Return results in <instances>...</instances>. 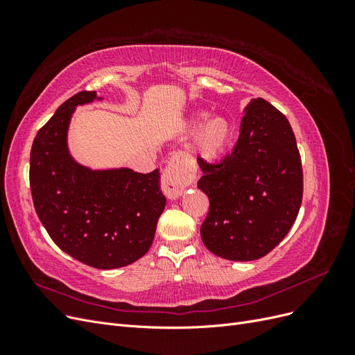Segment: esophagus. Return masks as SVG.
Masks as SVG:
<instances>
[{
	"mask_svg": "<svg viewBox=\"0 0 355 355\" xmlns=\"http://www.w3.org/2000/svg\"><path fill=\"white\" fill-rule=\"evenodd\" d=\"M192 175L184 166L179 157H173L167 167L164 168L163 179H161V188H163L164 196L168 200H178L184 189L191 184Z\"/></svg>",
	"mask_w": 355,
	"mask_h": 355,
	"instance_id": "34e87169",
	"label": "esophagus"
}]
</instances>
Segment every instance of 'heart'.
Here are the masks:
<instances>
[{
	"label": "heart",
	"mask_w": 355,
	"mask_h": 355,
	"mask_svg": "<svg viewBox=\"0 0 355 355\" xmlns=\"http://www.w3.org/2000/svg\"><path fill=\"white\" fill-rule=\"evenodd\" d=\"M206 116V114L197 116L188 130L189 136L196 135L194 157L200 166H209L219 161L227 154L234 139V125L228 118L216 115L202 124Z\"/></svg>",
	"instance_id": "b5f03b06"
}]
</instances>
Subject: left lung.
<instances>
[{
    "label": "left lung",
    "instance_id": "1",
    "mask_svg": "<svg viewBox=\"0 0 355 355\" xmlns=\"http://www.w3.org/2000/svg\"><path fill=\"white\" fill-rule=\"evenodd\" d=\"M243 112L232 153L219 164L200 166L197 184L210 201L200 230L204 245L237 262L259 259L280 244L296 220L304 191L287 118L261 98Z\"/></svg>",
    "mask_w": 355,
    "mask_h": 355
}]
</instances>
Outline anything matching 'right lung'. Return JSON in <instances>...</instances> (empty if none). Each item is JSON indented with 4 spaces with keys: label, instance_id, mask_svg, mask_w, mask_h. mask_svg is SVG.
<instances>
[{
    "label": "right lung",
    "instance_id": "1",
    "mask_svg": "<svg viewBox=\"0 0 355 355\" xmlns=\"http://www.w3.org/2000/svg\"><path fill=\"white\" fill-rule=\"evenodd\" d=\"M102 99L80 92L59 106L32 144L29 182L38 218L59 249L98 270H115L149 250L166 197L158 168L146 175L128 167L93 170L72 157L75 110Z\"/></svg>",
    "mask_w": 355,
    "mask_h": 355
}]
</instances>
